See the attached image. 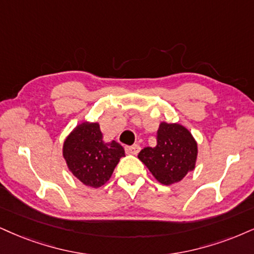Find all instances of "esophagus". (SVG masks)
<instances>
[{
	"instance_id": "obj_1",
	"label": "esophagus",
	"mask_w": 254,
	"mask_h": 254,
	"mask_svg": "<svg viewBox=\"0 0 254 254\" xmlns=\"http://www.w3.org/2000/svg\"><path fill=\"white\" fill-rule=\"evenodd\" d=\"M140 149H141V147L137 145V143H134L133 146H127V147H126V152L128 153V154H134V155H136L137 153L140 152Z\"/></svg>"
}]
</instances>
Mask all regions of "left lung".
Listing matches in <instances>:
<instances>
[{"label":"left lung","instance_id":"obj_1","mask_svg":"<svg viewBox=\"0 0 254 254\" xmlns=\"http://www.w3.org/2000/svg\"><path fill=\"white\" fill-rule=\"evenodd\" d=\"M198 143L186 127L161 122L156 146L145 147L137 158L162 185L179 183L195 167Z\"/></svg>","mask_w":254,"mask_h":254}]
</instances>
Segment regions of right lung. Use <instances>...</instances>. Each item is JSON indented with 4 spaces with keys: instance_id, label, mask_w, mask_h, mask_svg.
Masks as SVG:
<instances>
[{
    "instance_id": "right-lung-1",
    "label": "right lung",
    "mask_w": 254,
    "mask_h": 254,
    "mask_svg": "<svg viewBox=\"0 0 254 254\" xmlns=\"http://www.w3.org/2000/svg\"><path fill=\"white\" fill-rule=\"evenodd\" d=\"M62 154L74 177L86 186L98 189L111 179L125 149L114 140L103 141L98 122L86 121L65 137Z\"/></svg>"
}]
</instances>
